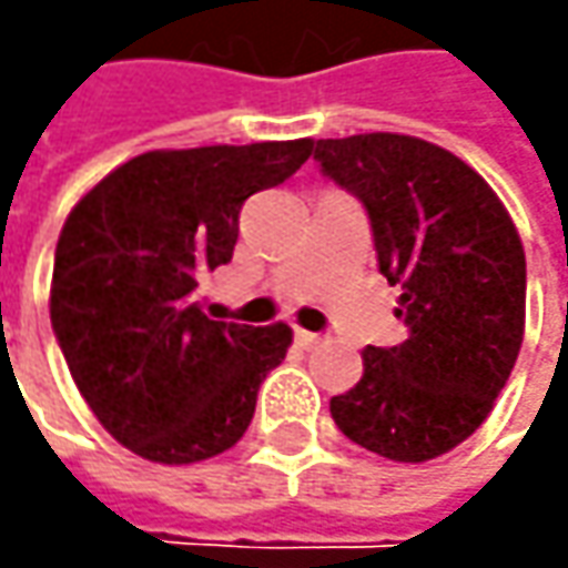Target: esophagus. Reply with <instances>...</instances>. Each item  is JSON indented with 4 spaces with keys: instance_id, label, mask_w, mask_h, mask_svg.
Wrapping results in <instances>:
<instances>
[{
    "instance_id": "1",
    "label": "esophagus",
    "mask_w": 568,
    "mask_h": 568,
    "mask_svg": "<svg viewBox=\"0 0 568 568\" xmlns=\"http://www.w3.org/2000/svg\"><path fill=\"white\" fill-rule=\"evenodd\" d=\"M296 344L303 347V351H313L322 344V335H313V332H306V328H296Z\"/></svg>"
}]
</instances>
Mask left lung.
Here are the masks:
<instances>
[{
	"label": "left lung",
	"instance_id": "1",
	"mask_svg": "<svg viewBox=\"0 0 568 568\" xmlns=\"http://www.w3.org/2000/svg\"><path fill=\"white\" fill-rule=\"evenodd\" d=\"M322 170L361 195L379 272L398 284V347H363L332 420L388 462L420 465L487 420L525 338V246L490 183L439 144L366 132L318 139Z\"/></svg>",
	"mask_w": 568,
	"mask_h": 568
}]
</instances>
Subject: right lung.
<instances>
[{"instance_id": "add662e5", "label": "right lung", "mask_w": 568, "mask_h": 568, "mask_svg": "<svg viewBox=\"0 0 568 568\" xmlns=\"http://www.w3.org/2000/svg\"><path fill=\"white\" fill-rule=\"evenodd\" d=\"M313 154V139L144 151L69 211L50 318L81 398L129 452L195 465L236 446L258 385L287 357V322H214L195 303L227 265L240 207Z\"/></svg>"}]
</instances>
